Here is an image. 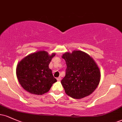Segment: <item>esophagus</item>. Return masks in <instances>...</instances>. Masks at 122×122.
<instances>
[{
    "label": "esophagus",
    "instance_id": "obj_1",
    "mask_svg": "<svg viewBox=\"0 0 122 122\" xmlns=\"http://www.w3.org/2000/svg\"><path fill=\"white\" fill-rule=\"evenodd\" d=\"M57 81H60L61 80V77H59L57 78Z\"/></svg>",
    "mask_w": 122,
    "mask_h": 122
}]
</instances>
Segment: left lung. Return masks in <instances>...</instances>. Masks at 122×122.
Listing matches in <instances>:
<instances>
[{
    "instance_id": "obj_1",
    "label": "left lung",
    "mask_w": 122,
    "mask_h": 122,
    "mask_svg": "<svg viewBox=\"0 0 122 122\" xmlns=\"http://www.w3.org/2000/svg\"><path fill=\"white\" fill-rule=\"evenodd\" d=\"M62 58L67 68L61 84L66 94L76 99L89 96L97 87L101 77L99 68L94 60L81 50L65 52Z\"/></svg>"
}]
</instances>
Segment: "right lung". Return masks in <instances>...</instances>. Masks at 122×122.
Listing matches in <instances>:
<instances>
[{
    "instance_id": "add662e5",
    "label": "right lung",
    "mask_w": 122,
    "mask_h": 122,
    "mask_svg": "<svg viewBox=\"0 0 122 122\" xmlns=\"http://www.w3.org/2000/svg\"><path fill=\"white\" fill-rule=\"evenodd\" d=\"M56 53L49 55L40 50L27 55L18 63L16 74L19 84L25 91L31 94L41 95L50 90L57 81L49 68Z\"/></svg>"
}]
</instances>
